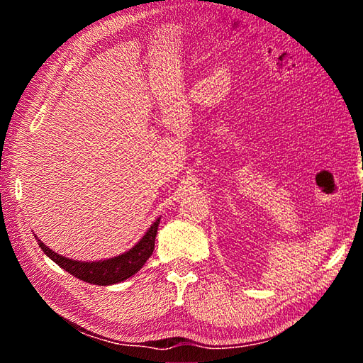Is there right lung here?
<instances>
[{
  "instance_id": "right-lung-1",
  "label": "right lung",
  "mask_w": 363,
  "mask_h": 363,
  "mask_svg": "<svg viewBox=\"0 0 363 363\" xmlns=\"http://www.w3.org/2000/svg\"><path fill=\"white\" fill-rule=\"evenodd\" d=\"M160 218L150 225V229L145 232V235L140 238L136 243V247L131 248L126 253H123L116 257H110V259L104 261H94V262H82V261H73L69 257H64L57 253H54L52 250H49L45 243L38 240L40 248L45 251L46 256L62 267L67 272L72 274L73 277H77L83 281L93 285H113L123 281L126 279L133 277L134 274L140 270L145 261L149 259L155 248V237L158 230ZM36 238V237H35Z\"/></svg>"
}]
</instances>
